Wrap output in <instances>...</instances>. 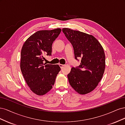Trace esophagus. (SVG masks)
I'll use <instances>...</instances> for the list:
<instances>
[{
	"label": "esophagus",
	"instance_id": "1",
	"mask_svg": "<svg viewBox=\"0 0 125 125\" xmlns=\"http://www.w3.org/2000/svg\"><path fill=\"white\" fill-rule=\"evenodd\" d=\"M59 67H60V68H62L63 67L64 65H62V64H59Z\"/></svg>",
	"mask_w": 125,
	"mask_h": 125
}]
</instances>
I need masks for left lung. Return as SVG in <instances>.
I'll list each match as a JSON object with an SVG mask.
<instances>
[{
  "label": "left lung",
  "instance_id": "8db88e82",
  "mask_svg": "<svg viewBox=\"0 0 125 125\" xmlns=\"http://www.w3.org/2000/svg\"><path fill=\"white\" fill-rule=\"evenodd\" d=\"M73 45L75 58H81L80 65L72 68L68 74L69 82L80 94H88L95 89L101 80L105 68L104 49L93 35L69 28L62 29Z\"/></svg>",
  "mask_w": 125,
  "mask_h": 125
}]
</instances>
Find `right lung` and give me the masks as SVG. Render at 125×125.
I'll return each mask as SVG.
<instances>
[{"mask_svg":"<svg viewBox=\"0 0 125 125\" xmlns=\"http://www.w3.org/2000/svg\"><path fill=\"white\" fill-rule=\"evenodd\" d=\"M62 31L60 28L41 30L25 41L21 49L20 68L30 90L43 95L52 89L60 68L58 65H45V55H52V44Z\"/></svg>","mask_w":125,"mask_h":125,"instance_id":"1","label":"right lung"}]
</instances>
